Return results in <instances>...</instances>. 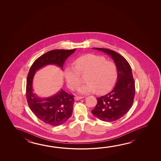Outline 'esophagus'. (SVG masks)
<instances>
[{
  "label": "esophagus",
  "instance_id": "1",
  "mask_svg": "<svg viewBox=\"0 0 161 161\" xmlns=\"http://www.w3.org/2000/svg\"><path fill=\"white\" fill-rule=\"evenodd\" d=\"M83 98H84L83 97L76 96V97H75V101H78V100H79V99H81Z\"/></svg>",
  "mask_w": 161,
  "mask_h": 161
}]
</instances>
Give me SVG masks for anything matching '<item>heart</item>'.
<instances>
[{
  "instance_id": "b5f03b06",
  "label": "heart",
  "mask_w": 161,
  "mask_h": 161,
  "mask_svg": "<svg viewBox=\"0 0 161 161\" xmlns=\"http://www.w3.org/2000/svg\"><path fill=\"white\" fill-rule=\"evenodd\" d=\"M74 67H67L64 71L67 84L72 90L79 86L80 76H85L87 83L79 88L82 94L97 92L99 94L111 90L117 77V67L114 63L106 60L104 57L86 54L74 61Z\"/></svg>"
}]
</instances>
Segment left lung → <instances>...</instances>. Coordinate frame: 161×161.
<instances>
[{"mask_svg":"<svg viewBox=\"0 0 161 161\" xmlns=\"http://www.w3.org/2000/svg\"><path fill=\"white\" fill-rule=\"evenodd\" d=\"M110 55L115 63L118 79L113 90L97 98V103L92 111L102 121H115L126 114L132 106L135 94V80L130 64L121 55L107 48L94 47Z\"/></svg>","mask_w":161,"mask_h":161,"instance_id":"1","label":"left lung"}]
</instances>
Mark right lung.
Instances as JSON below:
<instances>
[{
	"instance_id": "add662e5",
	"label": "right lung",
	"mask_w": 161,
	"mask_h": 161,
	"mask_svg": "<svg viewBox=\"0 0 161 161\" xmlns=\"http://www.w3.org/2000/svg\"><path fill=\"white\" fill-rule=\"evenodd\" d=\"M76 49L54 50L48 51L34 61L26 80V97L29 107L38 118L46 124L58 126L64 123L73 112L74 96L61 89L48 98H40L33 93L32 84L36 72L48 64H55L63 69L65 60Z\"/></svg>"
}]
</instances>
